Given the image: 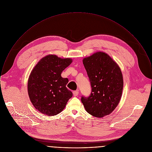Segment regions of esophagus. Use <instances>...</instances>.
I'll list each match as a JSON object with an SVG mask.
<instances>
[{
  "label": "esophagus",
  "instance_id": "34e87169",
  "mask_svg": "<svg viewBox=\"0 0 152 152\" xmlns=\"http://www.w3.org/2000/svg\"><path fill=\"white\" fill-rule=\"evenodd\" d=\"M73 95H74L75 96H78V94H79V91H73Z\"/></svg>",
  "mask_w": 152,
  "mask_h": 152
}]
</instances>
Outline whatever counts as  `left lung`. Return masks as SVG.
<instances>
[{"label": "left lung", "mask_w": 152, "mask_h": 152, "mask_svg": "<svg viewBox=\"0 0 152 152\" xmlns=\"http://www.w3.org/2000/svg\"><path fill=\"white\" fill-rule=\"evenodd\" d=\"M89 76L91 92L81 101L88 113L101 118L110 114L121 99L123 79L117 63L109 55L97 52L83 59Z\"/></svg>", "instance_id": "left-lung-1"}]
</instances>
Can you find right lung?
Segmentation results:
<instances>
[{
    "label": "right lung",
    "mask_w": 152,
    "mask_h": 152,
    "mask_svg": "<svg viewBox=\"0 0 152 152\" xmlns=\"http://www.w3.org/2000/svg\"><path fill=\"white\" fill-rule=\"evenodd\" d=\"M72 62L49 55L41 59L31 72L28 91L35 109L43 115L55 116L64 109L72 92L66 88L69 80L61 76L62 72Z\"/></svg>",
    "instance_id": "1"
}]
</instances>
